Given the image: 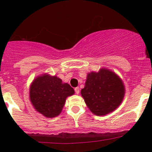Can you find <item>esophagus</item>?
<instances>
[{"instance_id": "obj_1", "label": "esophagus", "mask_w": 152, "mask_h": 152, "mask_svg": "<svg viewBox=\"0 0 152 152\" xmlns=\"http://www.w3.org/2000/svg\"><path fill=\"white\" fill-rule=\"evenodd\" d=\"M74 90H75V93H76V94H79V92H80L79 87H76V88H74Z\"/></svg>"}]
</instances>
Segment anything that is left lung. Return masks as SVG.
<instances>
[{
	"mask_svg": "<svg viewBox=\"0 0 152 152\" xmlns=\"http://www.w3.org/2000/svg\"><path fill=\"white\" fill-rule=\"evenodd\" d=\"M81 95L87 106L94 114L103 116L115 110L124 96V86L114 73L101 69L87 76Z\"/></svg>",
	"mask_w": 152,
	"mask_h": 152,
	"instance_id": "1",
	"label": "left lung"
}]
</instances>
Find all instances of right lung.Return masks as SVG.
<instances>
[{"instance_id":"1","label":"right lung","mask_w":152,"mask_h":152,"mask_svg":"<svg viewBox=\"0 0 152 152\" xmlns=\"http://www.w3.org/2000/svg\"><path fill=\"white\" fill-rule=\"evenodd\" d=\"M74 94V88L63 83L56 76H38L30 88V99L36 111L46 117H55L61 112L66 97Z\"/></svg>"}]
</instances>
